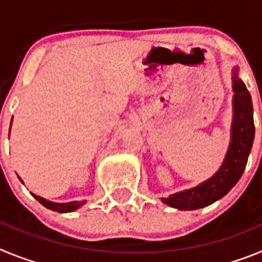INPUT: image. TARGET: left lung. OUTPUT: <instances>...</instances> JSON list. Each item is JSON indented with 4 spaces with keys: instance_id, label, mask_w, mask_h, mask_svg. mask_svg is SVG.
<instances>
[{
    "instance_id": "8db88e82",
    "label": "left lung",
    "mask_w": 262,
    "mask_h": 262,
    "mask_svg": "<svg viewBox=\"0 0 262 262\" xmlns=\"http://www.w3.org/2000/svg\"><path fill=\"white\" fill-rule=\"evenodd\" d=\"M233 123L231 144L221 169L203 184L190 190L176 193L163 202L180 210H196L221 200L237 184L244 172L254 138L253 106L245 84L233 71Z\"/></svg>"
}]
</instances>
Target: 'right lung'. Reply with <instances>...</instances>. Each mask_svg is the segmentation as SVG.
<instances>
[{
    "instance_id": "obj_1",
    "label": "right lung",
    "mask_w": 262,
    "mask_h": 262,
    "mask_svg": "<svg viewBox=\"0 0 262 262\" xmlns=\"http://www.w3.org/2000/svg\"><path fill=\"white\" fill-rule=\"evenodd\" d=\"M34 198L36 201L41 203V205L47 207V209L52 210V211H57V212H71L77 210L80 206H82L85 203V201H77V202H69V203H53L50 202V201H46L45 198H41V196L35 195V194H32Z\"/></svg>"
}]
</instances>
